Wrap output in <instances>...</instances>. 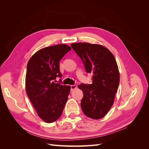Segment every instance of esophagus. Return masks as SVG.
<instances>
[{
  "label": "esophagus",
  "mask_w": 149,
  "mask_h": 149,
  "mask_svg": "<svg viewBox=\"0 0 149 149\" xmlns=\"http://www.w3.org/2000/svg\"><path fill=\"white\" fill-rule=\"evenodd\" d=\"M70 88H71V91H73V90L77 88V86H76V85H71Z\"/></svg>",
  "instance_id": "esophagus-1"
}]
</instances>
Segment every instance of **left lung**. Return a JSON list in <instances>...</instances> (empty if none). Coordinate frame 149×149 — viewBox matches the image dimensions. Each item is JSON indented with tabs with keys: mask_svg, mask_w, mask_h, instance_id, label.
<instances>
[{
	"mask_svg": "<svg viewBox=\"0 0 149 149\" xmlns=\"http://www.w3.org/2000/svg\"><path fill=\"white\" fill-rule=\"evenodd\" d=\"M71 47L82 60L86 71L91 73L92 84L81 83V107L93 119L102 118L114 103L119 84V72L115 58L106 47L97 44L74 43Z\"/></svg>",
	"mask_w": 149,
	"mask_h": 149,
	"instance_id": "1",
	"label": "left lung"
}]
</instances>
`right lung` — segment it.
Instances as JSON below:
<instances>
[{
	"instance_id": "right-lung-1",
	"label": "right lung",
	"mask_w": 149,
	"mask_h": 149,
	"mask_svg": "<svg viewBox=\"0 0 149 149\" xmlns=\"http://www.w3.org/2000/svg\"><path fill=\"white\" fill-rule=\"evenodd\" d=\"M71 49L65 44L45 47L36 52L28 62L26 92L38 116L47 123L60 118L70 92V86L54 81L62 76L60 61Z\"/></svg>"
}]
</instances>
